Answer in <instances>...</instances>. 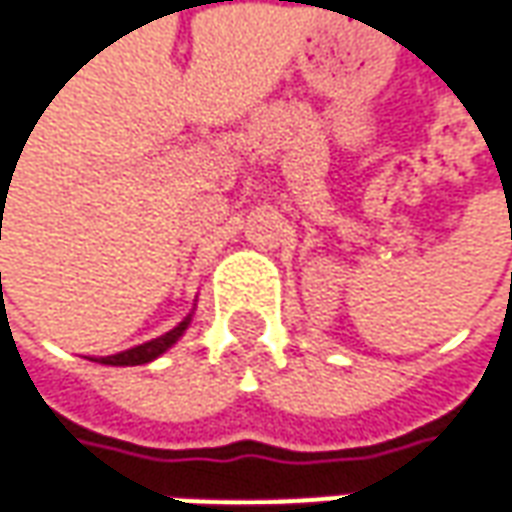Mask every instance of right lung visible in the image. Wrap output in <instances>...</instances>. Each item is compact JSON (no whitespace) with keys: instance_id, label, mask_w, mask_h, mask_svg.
I'll return each instance as SVG.
<instances>
[{"instance_id":"obj_1","label":"right lung","mask_w":512,"mask_h":512,"mask_svg":"<svg viewBox=\"0 0 512 512\" xmlns=\"http://www.w3.org/2000/svg\"><path fill=\"white\" fill-rule=\"evenodd\" d=\"M189 320H192V314L186 317L184 323H178L172 331L161 334V337H155V340H150V343L135 345V348H130V351H121V354H113V357H101V360L96 362H104V365H144V362H152L155 357H161L167 348H172V345L178 343V337L186 331Z\"/></svg>"}]
</instances>
